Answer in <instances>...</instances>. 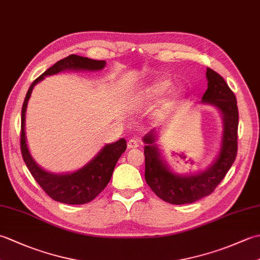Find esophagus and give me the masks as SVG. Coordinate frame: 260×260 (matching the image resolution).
I'll list each match as a JSON object with an SVG mask.
<instances>
[{"label": "esophagus", "instance_id": "1", "mask_svg": "<svg viewBox=\"0 0 260 260\" xmlns=\"http://www.w3.org/2000/svg\"><path fill=\"white\" fill-rule=\"evenodd\" d=\"M139 146H140L139 141H136L134 139H132L128 142H127V147H128V148H136V147H139Z\"/></svg>", "mask_w": 260, "mask_h": 260}]
</instances>
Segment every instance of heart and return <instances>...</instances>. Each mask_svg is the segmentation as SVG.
Segmentation results:
<instances>
[{
	"label": "heart",
	"mask_w": 260,
	"mask_h": 260,
	"mask_svg": "<svg viewBox=\"0 0 260 260\" xmlns=\"http://www.w3.org/2000/svg\"><path fill=\"white\" fill-rule=\"evenodd\" d=\"M171 86H172V82L168 79H164V78L153 79L152 81L148 82L145 87H143V89L140 92V101L144 104L156 102L170 89ZM182 97H183V91L181 89H174L171 91L167 101L163 103L161 113L163 114L170 108H172Z\"/></svg>",
	"instance_id": "b5f03b06"
}]
</instances>
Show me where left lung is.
<instances>
[{"label": "left lung", "mask_w": 260, "mask_h": 260, "mask_svg": "<svg viewBox=\"0 0 260 260\" xmlns=\"http://www.w3.org/2000/svg\"><path fill=\"white\" fill-rule=\"evenodd\" d=\"M208 89L200 104L218 109L222 119V134L218 155L203 171L179 174L170 169L159 150V128H153L143 137L145 154V181L155 194L172 204L193 203L214 191L222 181L237 155L238 107L235 93L227 82L212 69L207 68Z\"/></svg>", "instance_id": "obj_1"}]
</instances>
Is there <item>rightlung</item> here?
<instances>
[{
	"label": "right lung",
	"mask_w": 260,
	"mask_h": 260,
	"mask_svg": "<svg viewBox=\"0 0 260 260\" xmlns=\"http://www.w3.org/2000/svg\"><path fill=\"white\" fill-rule=\"evenodd\" d=\"M106 66L104 60H92L70 54L59 60L52 67L47 69L39 78L32 82L27 90L22 106L21 114V151L24 163L43 191L54 201L67 204H84L93 200L101 193L112 178L115 165L126 150V141L120 139L105 145L97 155L84 167L74 172L53 173L39 165L32 157L26 144L25 136V113L27 102L31 97L33 88L47 76L57 75L67 70L74 71H97Z\"/></svg>",
	"instance_id": "1"
}]
</instances>
